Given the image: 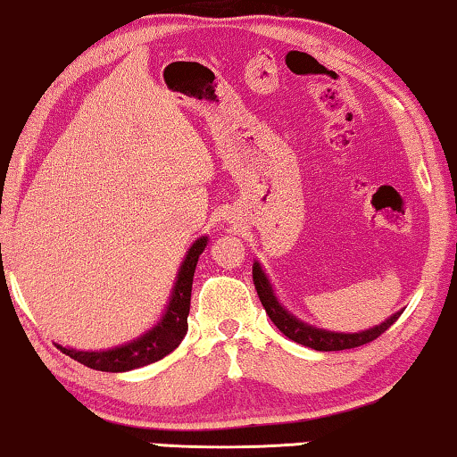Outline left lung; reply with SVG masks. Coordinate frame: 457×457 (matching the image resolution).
<instances>
[{
  "label": "left lung",
  "instance_id": "8db88e82",
  "mask_svg": "<svg viewBox=\"0 0 457 457\" xmlns=\"http://www.w3.org/2000/svg\"><path fill=\"white\" fill-rule=\"evenodd\" d=\"M253 284H255L257 296H260L262 305H263V309H266V313L270 315V320L274 321V326L280 329L287 338L295 340L296 344H303V346H307V348L326 350V353H329V350L356 348V346H362V344L373 342L379 338L383 332H387V329L395 323V320L402 315V311H400V313L389 317L387 321H383L381 326L371 328V329H367V332H361V334L326 332V329H317V328L307 326V323L299 321L296 317H293L282 309L280 303L276 301L272 287H270L266 274L262 272L260 263H253Z\"/></svg>",
  "mask_w": 457,
  "mask_h": 457
}]
</instances>
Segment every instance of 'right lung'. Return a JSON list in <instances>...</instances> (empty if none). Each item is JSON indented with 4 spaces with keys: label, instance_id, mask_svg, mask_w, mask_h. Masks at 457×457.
<instances>
[{
    "label": "right lung",
    "instance_id": "1",
    "mask_svg": "<svg viewBox=\"0 0 457 457\" xmlns=\"http://www.w3.org/2000/svg\"><path fill=\"white\" fill-rule=\"evenodd\" d=\"M208 237L197 239L187 251L183 266L177 276L173 296L164 313L162 321L156 328H152L142 338L125 344L121 348L101 350V353H82V350H71L59 346L63 354L74 359L82 365L96 369V371L107 373H121L131 371V369L150 365L167 356L169 353L179 346L185 332H187V315H189V301H191V284H194V272L197 266V257L202 255L206 247Z\"/></svg>",
    "mask_w": 457,
    "mask_h": 457
}]
</instances>
